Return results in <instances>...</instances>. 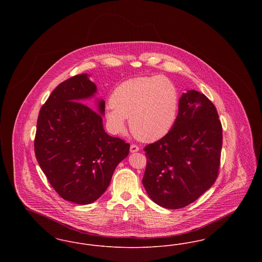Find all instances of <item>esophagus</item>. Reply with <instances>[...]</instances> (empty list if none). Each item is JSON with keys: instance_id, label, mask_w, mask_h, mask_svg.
<instances>
[{"instance_id": "esophagus-1", "label": "esophagus", "mask_w": 262, "mask_h": 262, "mask_svg": "<svg viewBox=\"0 0 262 262\" xmlns=\"http://www.w3.org/2000/svg\"><path fill=\"white\" fill-rule=\"evenodd\" d=\"M129 150H130V153H135V152L139 151V147L136 145V144H132L130 147H129Z\"/></svg>"}]
</instances>
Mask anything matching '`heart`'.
I'll list each match as a JSON object with an SVG mask.
<instances>
[{
  "label": "heart",
  "instance_id": "obj_1",
  "mask_svg": "<svg viewBox=\"0 0 262 262\" xmlns=\"http://www.w3.org/2000/svg\"><path fill=\"white\" fill-rule=\"evenodd\" d=\"M179 92L166 76H145L125 80L114 89L105 109L113 134H123L129 118L132 133L142 141L165 137L174 126L179 110Z\"/></svg>",
  "mask_w": 262,
  "mask_h": 262
}]
</instances>
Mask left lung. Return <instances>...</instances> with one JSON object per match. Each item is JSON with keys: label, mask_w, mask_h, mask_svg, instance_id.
I'll return each mask as SVG.
<instances>
[{"label": "left lung", "mask_w": 262, "mask_h": 262, "mask_svg": "<svg viewBox=\"0 0 262 262\" xmlns=\"http://www.w3.org/2000/svg\"><path fill=\"white\" fill-rule=\"evenodd\" d=\"M222 125L204 94L187 90L168 135L145 146L147 165L142 184L156 204L179 209L198 200L218 177Z\"/></svg>", "instance_id": "8db88e82"}]
</instances>
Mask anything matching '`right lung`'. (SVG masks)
Masks as SVG:
<instances>
[{"mask_svg":"<svg viewBox=\"0 0 262 262\" xmlns=\"http://www.w3.org/2000/svg\"><path fill=\"white\" fill-rule=\"evenodd\" d=\"M96 93L88 74L75 75L54 89L38 116V164L58 194L76 204L98 200L129 151L103 127L105 101H95L97 113L84 104Z\"/></svg>","mask_w":262,"mask_h":262,"instance_id":"obj_1","label":"right lung"}]
</instances>
